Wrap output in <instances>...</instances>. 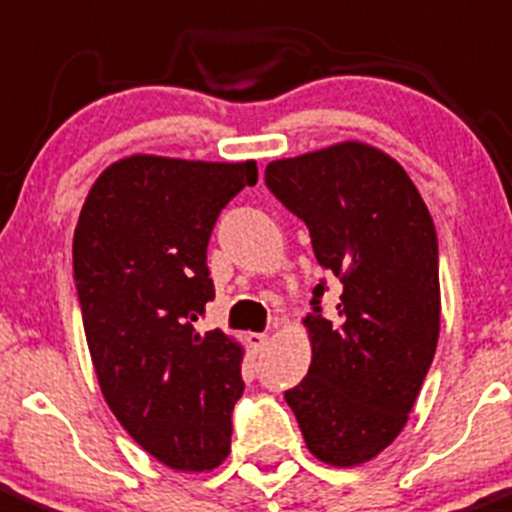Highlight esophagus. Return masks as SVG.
<instances>
[{
    "instance_id": "esophagus-1",
    "label": "esophagus",
    "mask_w": 512,
    "mask_h": 512,
    "mask_svg": "<svg viewBox=\"0 0 512 512\" xmlns=\"http://www.w3.org/2000/svg\"><path fill=\"white\" fill-rule=\"evenodd\" d=\"M249 345L254 347V350H263V347L268 345V335L266 333H251L249 335Z\"/></svg>"
}]
</instances>
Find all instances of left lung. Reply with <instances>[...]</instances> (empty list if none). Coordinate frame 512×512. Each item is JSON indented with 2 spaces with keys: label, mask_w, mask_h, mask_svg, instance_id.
Here are the masks:
<instances>
[{
  "label": "left lung",
  "mask_w": 512,
  "mask_h": 512,
  "mask_svg": "<svg viewBox=\"0 0 512 512\" xmlns=\"http://www.w3.org/2000/svg\"><path fill=\"white\" fill-rule=\"evenodd\" d=\"M266 187L303 219L315 258L342 283L335 318L313 288V360L286 402L308 451L330 466L372 461L407 424L441 325L439 244L419 189L387 152L347 140L266 167Z\"/></svg>",
  "instance_id": "8db88e82"
}]
</instances>
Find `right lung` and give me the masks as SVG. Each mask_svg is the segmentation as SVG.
Returning a JSON list of instances; mask_svg holds the SVG:
<instances>
[{
    "mask_svg": "<svg viewBox=\"0 0 512 512\" xmlns=\"http://www.w3.org/2000/svg\"><path fill=\"white\" fill-rule=\"evenodd\" d=\"M256 179L254 160L123 157L93 182L73 234L100 392L123 429L175 471H212L231 449L244 347L197 323L214 300L209 236Z\"/></svg>",
    "mask_w": 512,
    "mask_h": 512,
    "instance_id": "right-lung-1",
    "label": "right lung"
}]
</instances>
